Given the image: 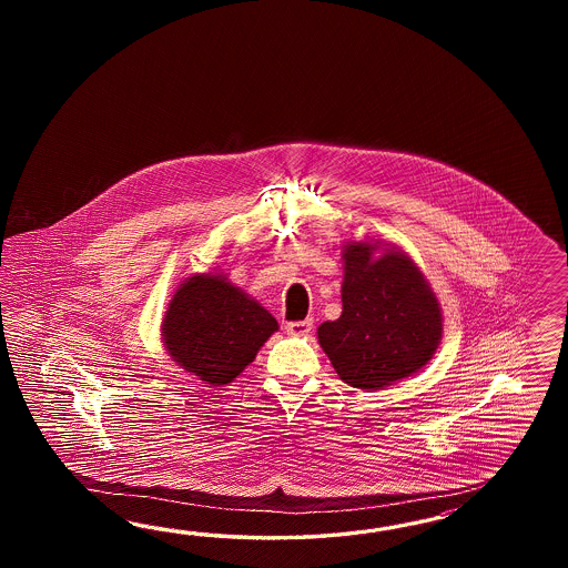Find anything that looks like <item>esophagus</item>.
Listing matches in <instances>:
<instances>
[{
  "label": "esophagus",
  "mask_w": 568,
  "mask_h": 568,
  "mask_svg": "<svg viewBox=\"0 0 568 568\" xmlns=\"http://www.w3.org/2000/svg\"><path fill=\"white\" fill-rule=\"evenodd\" d=\"M285 331L290 333V335H295V337H300V335H306L312 331V318H306V321H293V323H287L285 325Z\"/></svg>",
  "instance_id": "obj_1"
}]
</instances>
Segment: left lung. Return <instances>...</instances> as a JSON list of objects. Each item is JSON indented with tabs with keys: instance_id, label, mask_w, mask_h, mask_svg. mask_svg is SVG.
<instances>
[{
	"instance_id": "1",
	"label": "left lung",
	"mask_w": 568,
	"mask_h": 568,
	"mask_svg": "<svg viewBox=\"0 0 568 568\" xmlns=\"http://www.w3.org/2000/svg\"><path fill=\"white\" fill-rule=\"evenodd\" d=\"M344 245V310L318 327V344L342 381L383 389L413 377L442 342L444 316L425 275L397 247Z\"/></svg>"
}]
</instances>
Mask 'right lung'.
<instances>
[{
  "mask_svg": "<svg viewBox=\"0 0 568 568\" xmlns=\"http://www.w3.org/2000/svg\"><path fill=\"white\" fill-rule=\"evenodd\" d=\"M275 316L219 273L179 285L162 321L172 361L210 385H226L275 333Z\"/></svg>",
  "mask_w": 568,
  "mask_h": 568,
  "instance_id": "add662e5",
  "label": "right lung"
}]
</instances>
